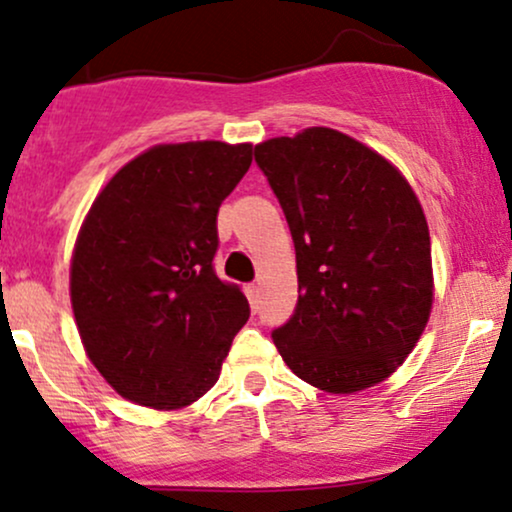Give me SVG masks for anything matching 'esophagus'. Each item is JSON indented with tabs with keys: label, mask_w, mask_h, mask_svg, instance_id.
<instances>
[{
	"label": "esophagus",
	"mask_w": 512,
	"mask_h": 512,
	"mask_svg": "<svg viewBox=\"0 0 512 512\" xmlns=\"http://www.w3.org/2000/svg\"><path fill=\"white\" fill-rule=\"evenodd\" d=\"M245 293H248V301L252 305V310L260 308V286L248 284V286H245Z\"/></svg>",
	"instance_id": "esophagus-1"
}]
</instances>
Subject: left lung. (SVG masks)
<instances>
[{"instance_id": "left-lung-1", "label": "left lung", "mask_w": 512, "mask_h": 512, "mask_svg": "<svg viewBox=\"0 0 512 512\" xmlns=\"http://www.w3.org/2000/svg\"><path fill=\"white\" fill-rule=\"evenodd\" d=\"M296 245L298 303L272 332L298 378L354 395L390 378L433 308L424 207L395 163L349 134L308 127L255 146Z\"/></svg>"}]
</instances>
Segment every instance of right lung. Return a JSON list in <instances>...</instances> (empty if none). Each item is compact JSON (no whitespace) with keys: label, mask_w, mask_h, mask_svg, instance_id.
<instances>
[{"label":"right lung","mask_w":512,"mask_h":512,"mask_svg":"<svg viewBox=\"0 0 512 512\" xmlns=\"http://www.w3.org/2000/svg\"><path fill=\"white\" fill-rule=\"evenodd\" d=\"M252 144H156L103 185L76 236L69 298L88 361L142 407H190L216 385L250 305L211 260L216 214Z\"/></svg>","instance_id":"add662e5"}]
</instances>
